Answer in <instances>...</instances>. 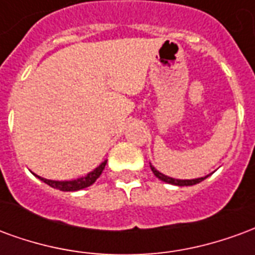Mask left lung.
Returning <instances> with one entry per match:
<instances>
[{"label":"left lung","mask_w":255,"mask_h":255,"mask_svg":"<svg viewBox=\"0 0 255 255\" xmlns=\"http://www.w3.org/2000/svg\"><path fill=\"white\" fill-rule=\"evenodd\" d=\"M150 168H151L153 173H154L155 176L158 177L160 180H162V182H165V183H169V184H175V186H194V184L201 183L202 180H205V179L209 176L208 175V176L198 177V179H191V180H180V179H173V177H169V176H166V175H162V173L157 171V169H155L153 165H150Z\"/></svg>","instance_id":"8db88e82"}]
</instances>
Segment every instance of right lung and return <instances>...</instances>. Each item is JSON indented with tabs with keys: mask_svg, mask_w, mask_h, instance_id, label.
I'll return each instance as SVG.
<instances>
[{
	"mask_svg": "<svg viewBox=\"0 0 255 255\" xmlns=\"http://www.w3.org/2000/svg\"><path fill=\"white\" fill-rule=\"evenodd\" d=\"M106 165V160L104 162H101L100 166H97L94 171L87 173L86 176L79 177V179H75V180H65V182H57V180H49V179H43V177L35 175L38 179H41L42 182L46 183L47 186H50L53 188H57L60 191H78V190H82V188H86L91 186L93 183L101 176V173L104 171V168Z\"/></svg>",
	"mask_w": 255,
	"mask_h": 255,
	"instance_id": "obj_1",
	"label": "right lung"
}]
</instances>
